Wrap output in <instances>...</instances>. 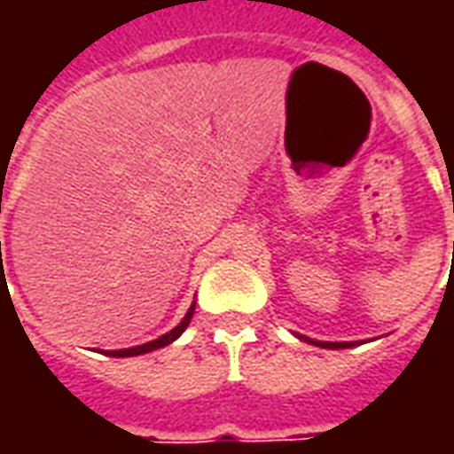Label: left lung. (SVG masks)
Here are the masks:
<instances>
[{
  "label": "left lung",
  "mask_w": 454,
  "mask_h": 454,
  "mask_svg": "<svg viewBox=\"0 0 454 454\" xmlns=\"http://www.w3.org/2000/svg\"><path fill=\"white\" fill-rule=\"evenodd\" d=\"M314 345H318V348H331V350H338V348H352L355 342H318V340H311Z\"/></svg>",
  "instance_id": "obj_1"
}]
</instances>
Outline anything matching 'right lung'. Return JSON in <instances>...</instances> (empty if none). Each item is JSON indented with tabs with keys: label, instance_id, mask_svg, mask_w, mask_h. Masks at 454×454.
<instances>
[{
	"label": "right lung",
	"instance_id": "1",
	"mask_svg": "<svg viewBox=\"0 0 454 454\" xmlns=\"http://www.w3.org/2000/svg\"><path fill=\"white\" fill-rule=\"evenodd\" d=\"M192 314H194V306L189 309L187 316L182 318V324H179L177 328H172L169 333H165L162 338H158V340L145 342V345H138V348H129V350H112L109 355H112V357H130V355H143V352H153L158 350V348H165V345H169L172 340H177L179 335L184 333V328H187L189 321H192Z\"/></svg>",
	"mask_w": 454,
	"mask_h": 454
}]
</instances>
